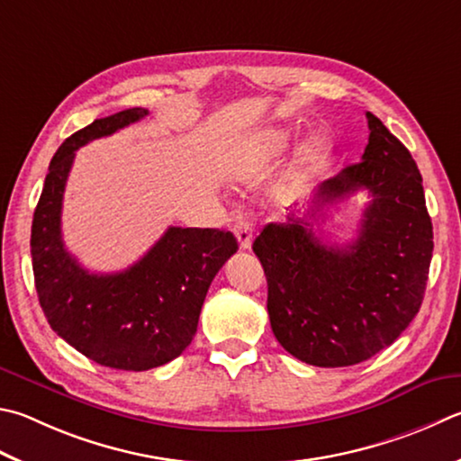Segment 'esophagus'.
I'll use <instances>...</instances> for the list:
<instances>
[{
	"instance_id": "1",
	"label": "esophagus",
	"mask_w": 461,
	"mask_h": 461,
	"mask_svg": "<svg viewBox=\"0 0 461 461\" xmlns=\"http://www.w3.org/2000/svg\"><path fill=\"white\" fill-rule=\"evenodd\" d=\"M233 231H236L240 249L252 248V223H249L246 217H240L236 225H233Z\"/></svg>"
}]
</instances>
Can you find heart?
<instances>
[{
  "label": "heart",
  "instance_id": "b5f03b06",
  "mask_svg": "<svg viewBox=\"0 0 461 461\" xmlns=\"http://www.w3.org/2000/svg\"><path fill=\"white\" fill-rule=\"evenodd\" d=\"M290 145V135L286 131L270 129L258 131L254 135H248L233 150L230 158V175L231 179L249 183L256 181L270 171V167L286 153ZM330 143L322 135H314L303 147L300 163L304 167H314L329 155Z\"/></svg>",
  "mask_w": 461,
  "mask_h": 461
}]
</instances>
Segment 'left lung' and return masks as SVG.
<instances>
[{
    "label": "left lung",
    "mask_w": 461,
    "mask_h": 461,
    "mask_svg": "<svg viewBox=\"0 0 461 461\" xmlns=\"http://www.w3.org/2000/svg\"><path fill=\"white\" fill-rule=\"evenodd\" d=\"M366 122L363 161L321 183L304 217L267 223L252 246L274 337L314 366H350L393 345L420 312L428 284L433 228L421 173L375 114ZM361 188L372 202L357 240L326 247L307 220Z\"/></svg>",
    "instance_id": "left-lung-1"
}]
</instances>
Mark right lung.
Returning <instances> with one entry per match:
<instances>
[{
	"instance_id": "1",
	"label": "right lung",
	"mask_w": 461,
	"mask_h": 461,
	"mask_svg": "<svg viewBox=\"0 0 461 461\" xmlns=\"http://www.w3.org/2000/svg\"><path fill=\"white\" fill-rule=\"evenodd\" d=\"M147 114V108H127L66 139L32 221L33 280L50 326L90 361L121 371L155 369L189 347L209 284L238 252L231 231L169 228L127 270L92 274L64 248L62 199L77 150Z\"/></svg>"
}]
</instances>
